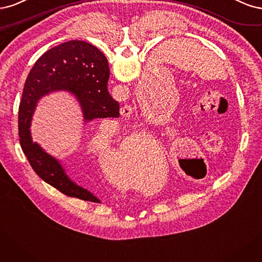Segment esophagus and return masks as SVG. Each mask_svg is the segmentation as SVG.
<instances>
[{"instance_id": "esophagus-1", "label": "esophagus", "mask_w": 262, "mask_h": 262, "mask_svg": "<svg viewBox=\"0 0 262 262\" xmlns=\"http://www.w3.org/2000/svg\"><path fill=\"white\" fill-rule=\"evenodd\" d=\"M133 107H132V105H124L122 108H121V114L122 115H129V114H132V112H133Z\"/></svg>"}]
</instances>
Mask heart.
<instances>
[{
  "mask_svg": "<svg viewBox=\"0 0 262 262\" xmlns=\"http://www.w3.org/2000/svg\"><path fill=\"white\" fill-rule=\"evenodd\" d=\"M103 139V135L98 133L92 139V148L101 154L107 161L112 164L120 162L125 165H130L135 158V154L138 147H147L151 143V137L149 134L146 133H136L132 134L124 140L122 143V148L119 150L114 147H100L101 141ZM105 166H110L108 163H105ZM114 166V165H113Z\"/></svg>",
  "mask_w": 262,
  "mask_h": 262,
  "instance_id": "b5f03b06",
  "label": "heart"
}]
</instances>
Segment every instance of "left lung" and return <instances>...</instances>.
<instances>
[{
    "label": "left lung",
    "instance_id": "1",
    "mask_svg": "<svg viewBox=\"0 0 262 262\" xmlns=\"http://www.w3.org/2000/svg\"><path fill=\"white\" fill-rule=\"evenodd\" d=\"M181 166H182V165H181ZM182 168H183V170H184V171H185V173H187V171H186V170H185V168H184V167H183V166H182Z\"/></svg>",
    "mask_w": 262,
    "mask_h": 262
}]
</instances>
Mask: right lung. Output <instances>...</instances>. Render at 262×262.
<instances>
[{"mask_svg": "<svg viewBox=\"0 0 262 262\" xmlns=\"http://www.w3.org/2000/svg\"><path fill=\"white\" fill-rule=\"evenodd\" d=\"M108 77L107 60L103 53L88 42L72 40L42 55L25 82L18 114L21 149L40 179L69 197L100 202L96 195L66 174L60 160L32 140V115L41 98L51 92L67 91L79 103L83 124L120 116V104L107 91Z\"/></svg>", "mask_w": 262, "mask_h": 262, "instance_id": "right-lung-1", "label": "right lung"}]
</instances>
